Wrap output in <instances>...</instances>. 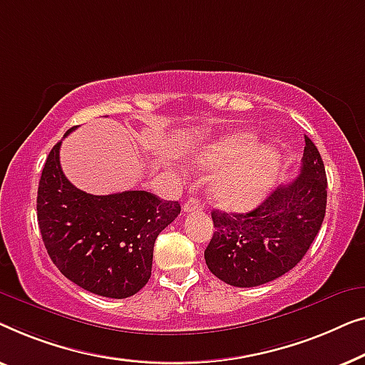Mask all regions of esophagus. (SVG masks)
Masks as SVG:
<instances>
[{
	"mask_svg": "<svg viewBox=\"0 0 365 365\" xmlns=\"http://www.w3.org/2000/svg\"><path fill=\"white\" fill-rule=\"evenodd\" d=\"M198 210H202V203H200L198 200H195V198H190L188 202H185V205H183V212L185 213L198 212Z\"/></svg>",
	"mask_w": 365,
	"mask_h": 365,
	"instance_id": "34e87169",
	"label": "esophagus"
}]
</instances>
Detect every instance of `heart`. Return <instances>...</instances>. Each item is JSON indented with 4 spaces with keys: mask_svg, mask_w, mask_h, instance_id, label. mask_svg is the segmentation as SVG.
Returning a JSON list of instances; mask_svg holds the SVG:
<instances>
[{
    "mask_svg": "<svg viewBox=\"0 0 365 365\" xmlns=\"http://www.w3.org/2000/svg\"><path fill=\"white\" fill-rule=\"evenodd\" d=\"M256 145L253 133H240L195 158L200 168H218L230 162L215 177L213 197L228 210H248L271 192L281 170V153L271 145Z\"/></svg>",
    "mask_w": 365,
    "mask_h": 365,
    "instance_id": "1",
    "label": "heart"
}]
</instances>
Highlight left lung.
<instances>
[{"instance_id": "left-lung-1", "label": "left lung", "mask_w": 365, "mask_h": 365, "mask_svg": "<svg viewBox=\"0 0 365 365\" xmlns=\"http://www.w3.org/2000/svg\"><path fill=\"white\" fill-rule=\"evenodd\" d=\"M301 172L248 213L213 210V238L205 250L208 269L236 287L269 283L294 268L319 233L327 203L321 153L304 137Z\"/></svg>"}]
</instances>
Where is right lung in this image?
I'll return each instance as SVG.
<instances>
[{"label": "right lung", "mask_w": 365, "mask_h": 365, "mask_svg": "<svg viewBox=\"0 0 365 365\" xmlns=\"http://www.w3.org/2000/svg\"><path fill=\"white\" fill-rule=\"evenodd\" d=\"M61 143L46 158L36 207L49 258L82 289L114 299L133 296L150 279L153 245L178 217L180 203L143 190L82 192L63 173Z\"/></svg>", "instance_id": "right-lung-1"}]
</instances>
